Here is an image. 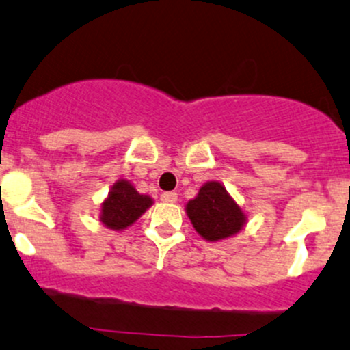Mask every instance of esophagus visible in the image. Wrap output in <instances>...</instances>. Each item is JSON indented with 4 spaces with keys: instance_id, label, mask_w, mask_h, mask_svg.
I'll return each instance as SVG.
<instances>
[{
    "instance_id": "obj_1",
    "label": "esophagus",
    "mask_w": 350,
    "mask_h": 350,
    "mask_svg": "<svg viewBox=\"0 0 350 350\" xmlns=\"http://www.w3.org/2000/svg\"><path fill=\"white\" fill-rule=\"evenodd\" d=\"M161 202H167V204H175L176 198H178V195L175 193V191H163V193L160 195Z\"/></svg>"
}]
</instances>
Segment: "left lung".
<instances>
[{
    "label": "left lung",
    "instance_id": "8db88e82",
    "mask_svg": "<svg viewBox=\"0 0 350 350\" xmlns=\"http://www.w3.org/2000/svg\"><path fill=\"white\" fill-rule=\"evenodd\" d=\"M187 215L195 230L210 242L237 234L245 224L242 208L219 182H208L198 190L197 197L187 204Z\"/></svg>",
    "mask_w": 350,
    "mask_h": 350
}]
</instances>
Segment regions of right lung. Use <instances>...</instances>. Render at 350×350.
I'll return each instance as SVG.
<instances>
[{"label": "right lung", "mask_w": 350, "mask_h": 350, "mask_svg": "<svg viewBox=\"0 0 350 350\" xmlns=\"http://www.w3.org/2000/svg\"><path fill=\"white\" fill-rule=\"evenodd\" d=\"M148 195H140L126 180H118L108 193L107 200L101 204V221L108 228L123 230L133 224L142 213L152 205Z\"/></svg>", "instance_id": "add662e5"}]
</instances>
